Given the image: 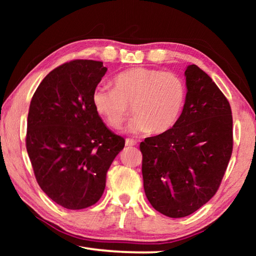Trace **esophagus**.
Returning <instances> with one entry per match:
<instances>
[{
  "label": "esophagus",
  "instance_id": "obj_1",
  "mask_svg": "<svg viewBox=\"0 0 256 256\" xmlns=\"http://www.w3.org/2000/svg\"><path fill=\"white\" fill-rule=\"evenodd\" d=\"M136 144H138V142L136 140H133V138H126V140H125V146H133Z\"/></svg>",
  "mask_w": 256,
  "mask_h": 256
}]
</instances>
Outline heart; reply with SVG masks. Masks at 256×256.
I'll use <instances>...</instances> for the list:
<instances>
[{
	"label": "heart",
	"instance_id": "1",
	"mask_svg": "<svg viewBox=\"0 0 256 256\" xmlns=\"http://www.w3.org/2000/svg\"><path fill=\"white\" fill-rule=\"evenodd\" d=\"M114 88L99 86L92 105L105 122L120 128L131 107L136 116L128 126L132 133H166L178 122L184 110L188 88L183 78L172 71L136 66L112 79Z\"/></svg>",
	"mask_w": 256,
	"mask_h": 256
}]
</instances>
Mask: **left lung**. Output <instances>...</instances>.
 I'll return each mask as SVG.
<instances>
[{
  "label": "left lung",
  "instance_id": "obj_1",
  "mask_svg": "<svg viewBox=\"0 0 256 256\" xmlns=\"http://www.w3.org/2000/svg\"><path fill=\"white\" fill-rule=\"evenodd\" d=\"M185 76L188 96L178 122L140 144L146 196L170 218L193 214L214 196L232 152L227 98L196 64Z\"/></svg>",
  "mask_w": 256,
  "mask_h": 256
}]
</instances>
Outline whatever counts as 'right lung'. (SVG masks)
Masks as SVG:
<instances>
[{
  "instance_id": "obj_1",
  "label": "right lung",
  "mask_w": 256,
  "mask_h": 256,
  "mask_svg": "<svg viewBox=\"0 0 256 256\" xmlns=\"http://www.w3.org/2000/svg\"><path fill=\"white\" fill-rule=\"evenodd\" d=\"M107 68L74 60L47 74L30 102L26 146L38 185L55 203L80 210L102 198L106 174L124 148L92 105Z\"/></svg>"
}]
</instances>
